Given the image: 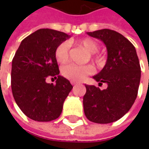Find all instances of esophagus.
<instances>
[{
	"mask_svg": "<svg viewBox=\"0 0 149 149\" xmlns=\"http://www.w3.org/2000/svg\"><path fill=\"white\" fill-rule=\"evenodd\" d=\"M72 85H74V86H75V85H77L78 84L77 83H74V82H71Z\"/></svg>",
	"mask_w": 149,
	"mask_h": 149,
	"instance_id": "esophagus-1",
	"label": "esophagus"
}]
</instances>
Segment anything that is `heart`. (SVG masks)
Wrapping results in <instances>:
<instances>
[{"label":"heart","mask_w":149,"mask_h":149,"mask_svg":"<svg viewBox=\"0 0 149 149\" xmlns=\"http://www.w3.org/2000/svg\"><path fill=\"white\" fill-rule=\"evenodd\" d=\"M79 44L91 54V59L97 63L102 61V58L98 54H95L99 49V45L91 38H84L79 40ZM70 45L67 42L60 44L54 51V57L59 64H65L68 60ZM94 72V69L90 65H68L62 68V75L72 82L78 83L83 80L86 75Z\"/></svg>","instance_id":"1"}]
</instances>
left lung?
Listing matches in <instances>:
<instances>
[{"label": "left lung", "instance_id": "obj_1", "mask_svg": "<svg viewBox=\"0 0 149 149\" xmlns=\"http://www.w3.org/2000/svg\"><path fill=\"white\" fill-rule=\"evenodd\" d=\"M87 34L102 40L107 48L105 65L93 78L99 85L105 83L108 87L101 90L85 84L84 114L94 123H113L129 112L137 98L141 78L139 60L134 45L120 33L103 29Z\"/></svg>", "mask_w": 149, "mask_h": 149}]
</instances>
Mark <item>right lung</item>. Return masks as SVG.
Listing matches in <instances>:
<instances>
[{
	"label": "right lung",
	"mask_w": 149,
	"mask_h": 149,
	"mask_svg": "<svg viewBox=\"0 0 149 149\" xmlns=\"http://www.w3.org/2000/svg\"><path fill=\"white\" fill-rule=\"evenodd\" d=\"M69 38L64 32L40 29L25 38L15 54L12 95L20 110L35 121L49 122L59 118L73 88L67 79L59 75L54 57L57 46ZM48 77L56 78V84L46 83Z\"/></svg>",
	"instance_id": "obj_1"
}]
</instances>
